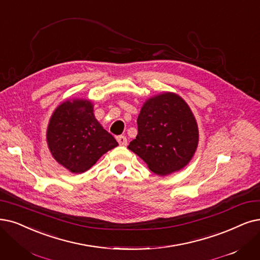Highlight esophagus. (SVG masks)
<instances>
[{"instance_id":"1","label":"esophagus","mask_w":260,"mask_h":260,"mask_svg":"<svg viewBox=\"0 0 260 260\" xmlns=\"http://www.w3.org/2000/svg\"><path fill=\"white\" fill-rule=\"evenodd\" d=\"M116 140H117L118 144H119V145H121V146H126L127 143H128L127 138L124 137V136H119V137H117V138H116Z\"/></svg>"}]
</instances>
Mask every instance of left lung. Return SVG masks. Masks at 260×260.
<instances>
[{
    "label": "left lung",
    "mask_w": 260,
    "mask_h": 260,
    "mask_svg": "<svg viewBox=\"0 0 260 260\" xmlns=\"http://www.w3.org/2000/svg\"><path fill=\"white\" fill-rule=\"evenodd\" d=\"M199 126L188 103L165 91L144 102L138 117V136L128 148L159 176L182 170L199 146Z\"/></svg>",
    "instance_id": "obj_1"
}]
</instances>
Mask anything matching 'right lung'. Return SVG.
<instances>
[{
	"mask_svg": "<svg viewBox=\"0 0 260 260\" xmlns=\"http://www.w3.org/2000/svg\"><path fill=\"white\" fill-rule=\"evenodd\" d=\"M52 157L74 174L88 171L103 154L118 143L94 115L88 99L66 100L54 110L47 128Z\"/></svg>",
	"mask_w": 260,
	"mask_h": 260,
	"instance_id": "1",
	"label": "right lung"
}]
</instances>
